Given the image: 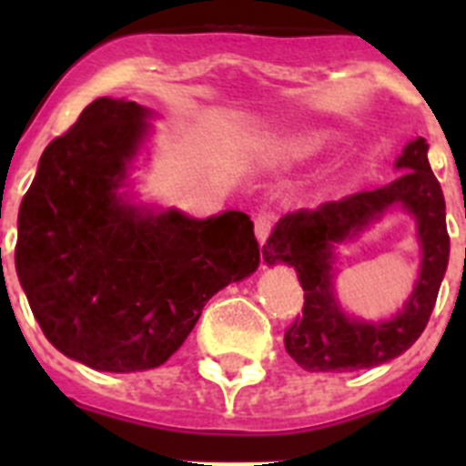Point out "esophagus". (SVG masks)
Segmentation results:
<instances>
[{"label":"esophagus","mask_w":466,"mask_h":466,"mask_svg":"<svg viewBox=\"0 0 466 466\" xmlns=\"http://www.w3.org/2000/svg\"><path fill=\"white\" fill-rule=\"evenodd\" d=\"M270 228H273V217L270 214H258L257 219H254V233H257V240L261 245H266V240H268Z\"/></svg>","instance_id":"esophagus-1"}]
</instances>
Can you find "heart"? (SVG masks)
Instances as JSON below:
<instances>
[{
    "label": "heart",
    "instance_id": "obj_1",
    "mask_svg": "<svg viewBox=\"0 0 466 466\" xmlns=\"http://www.w3.org/2000/svg\"><path fill=\"white\" fill-rule=\"evenodd\" d=\"M327 147V135L324 133H306L299 137L289 139L282 147V156L289 160H306L310 156H317Z\"/></svg>",
    "mask_w": 466,
    "mask_h": 466
}]
</instances>
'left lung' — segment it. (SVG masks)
Segmentation results:
<instances>
[{"mask_svg": "<svg viewBox=\"0 0 466 466\" xmlns=\"http://www.w3.org/2000/svg\"><path fill=\"white\" fill-rule=\"evenodd\" d=\"M425 137L403 147L394 167L403 170L387 187L352 193L343 200L284 214L263 245L268 266L287 263L306 291L303 317L284 333L291 360L315 373H348L385 364L410 348L425 331L451 257L446 230V200L427 160ZM392 207L416 219L420 273L404 308L390 320L366 323L350 318L332 291V247L351 239Z\"/></svg>", "mask_w": 466, "mask_h": 466, "instance_id": "obj_1", "label": "left lung"}]
</instances>
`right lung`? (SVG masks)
Instances as JSON below:
<instances>
[{
  "label": "right lung",
  "mask_w": 466,
  "mask_h": 466,
  "mask_svg": "<svg viewBox=\"0 0 466 466\" xmlns=\"http://www.w3.org/2000/svg\"><path fill=\"white\" fill-rule=\"evenodd\" d=\"M151 114L137 102H90L44 149L20 203V287L53 348L95 371L166 364L205 303L261 261L245 212L193 219L135 203L130 170Z\"/></svg>",
  "instance_id": "add662e5"
}]
</instances>
